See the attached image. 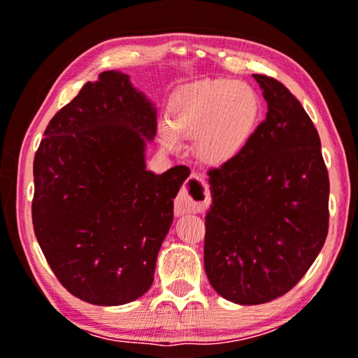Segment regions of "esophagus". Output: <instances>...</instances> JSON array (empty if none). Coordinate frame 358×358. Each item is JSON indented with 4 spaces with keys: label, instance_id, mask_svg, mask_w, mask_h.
<instances>
[{
    "label": "esophagus",
    "instance_id": "1",
    "mask_svg": "<svg viewBox=\"0 0 358 358\" xmlns=\"http://www.w3.org/2000/svg\"><path fill=\"white\" fill-rule=\"evenodd\" d=\"M190 179L199 180V176L192 174L190 176ZM197 210H199V202H195V200L190 199V195L187 194V189L180 190L178 199H176V202H174L176 217H180V215L189 213V212H197Z\"/></svg>",
    "mask_w": 358,
    "mask_h": 358
}]
</instances>
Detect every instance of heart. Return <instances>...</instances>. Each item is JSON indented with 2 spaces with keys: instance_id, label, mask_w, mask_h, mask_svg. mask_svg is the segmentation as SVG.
<instances>
[{
  "instance_id": "obj_1",
  "label": "heart",
  "mask_w": 358,
  "mask_h": 358,
  "mask_svg": "<svg viewBox=\"0 0 358 358\" xmlns=\"http://www.w3.org/2000/svg\"><path fill=\"white\" fill-rule=\"evenodd\" d=\"M261 97L251 85L231 80H200L174 92L169 125L161 129L166 148L176 150L179 136L195 135V151L210 163L238 155L261 120Z\"/></svg>"
}]
</instances>
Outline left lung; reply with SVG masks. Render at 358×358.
I'll return each instance as SVG.
<instances>
[{
  "instance_id": "1",
  "label": "left lung",
  "mask_w": 358,
  "mask_h": 358,
  "mask_svg": "<svg viewBox=\"0 0 358 358\" xmlns=\"http://www.w3.org/2000/svg\"><path fill=\"white\" fill-rule=\"evenodd\" d=\"M254 80L267 102L266 120L236 156L208 171L205 217V272L215 292L238 305L292 290L329 228V176L317 130L280 81Z\"/></svg>"
}]
</instances>
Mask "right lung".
Instances as JSON below:
<instances>
[{
	"mask_svg": "<svg viewBox=\"0 0 358 358\" xmlns=\"http://www.w3.org/2000/svg\"><path fill=\"white\" fill-rule=\"evenodd\" d=\"M43 135L34 158L32 223L48 266L83 301L136 300L153 283L174 199L190 174L185 166L146 171L156 107L129 75L102 71Z\"/></svg>",
	"mask_w": 358,
	"mask_h": 358,
	"instance_id": "add662e5",
	"label": "right lung"
}]
</instances>
